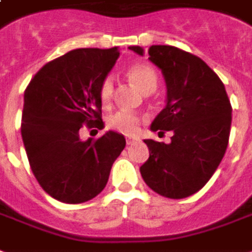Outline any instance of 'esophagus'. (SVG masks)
Instances as JSON below:
<instances>
[{"label": "esophagus", "mask_w": 252, "mask_h": 252, "mask_svg": "<svg viewBox=\"0 0 252 252\" xmlns=\"http://www.w3.org/2000/svg\"><path fill=\"white\" fill-rule=\"evenodd\" d=\"M134 142H135V138H133V137H126V144L131 145Z\"/></svg>", "instance_id": "obj_1"}]
</instances>
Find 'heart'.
Masks as SVG:
<instances>
[{"mask_svg":"<svg viewBox=\"0 0 252 252\" xmlns=\"http://www.w3.org/2000/svg\"><path fill=\"white\" fill-rule=\"evenodd\" d=\"M127 76L133 82L134 86L144 94L153 93L158 86L157 72L150 64H133L127 69ZM113 95L114 79L111 76H107L102 80V83L99 86V99L103 104H110V102L113 100ZM139 125H141V117L128 111H118L107 119L108 127L126 135H134L138 133Z\"/></svg>","mask_w":252,"mask_h":252,"instance_id":"1","label":"heart"}]
</instances>
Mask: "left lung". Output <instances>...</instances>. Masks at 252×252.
Wrapping results in <instances>:
<instances>
[{
	"label": "left lung",
	"instance_id": "8db88e82",
	"mask_svg": "<svg viewBox=\"0 0 252 252\" xmlns=\"http://www.w3.org/2000/svg\"><path fill=\"white\" fill-rule=\"evenodd\" d=\"M144 55L141 47H128ZM149 60L162 71L168 98L150 130L173 131L172 142L145 139L149 159L139 170L149 188L169 199L196 193L212 177L227 150L232 107L219 76L192 53L152 45Z\"/></svg>",
	"mask_w": 252,
	"mask_h": 252
}]
</instances>
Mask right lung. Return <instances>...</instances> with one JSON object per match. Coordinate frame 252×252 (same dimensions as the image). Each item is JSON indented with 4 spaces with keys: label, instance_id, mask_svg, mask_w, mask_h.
Instances as JSON below:
<instances>
[{
    "label": "right lung",
    "instance_id": "add662e5",
    "mask_svg": "<svg viewBox=\"0 0 252 252\" xmlns=\"http://www.w3.org/2000/svg\"><path fill=\"white\" fill-rule=\"evenodd\" d=\"M118 58L117 47L73 49L45 64L25 90L21 135L29 165L40 187L62 203L98 196L126 146L111 130L79 138L84 125L103 128L99 86Z\"/></svg>",
    "mask_w": 252,
    "mask_h": 252
}]
</instances>
